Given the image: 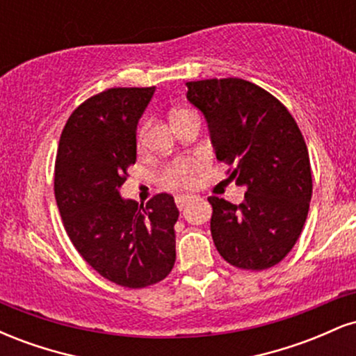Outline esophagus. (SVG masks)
Here are the masks:
<instances>
[{"label": "esophagus", "mask_w": 356, "mask_h": 356, "mask_svg": "<svg viewBox=\"0 0 356 356\" xmlns=\"http://www.w3.org/2000/svg\"><path fill=\"white\" fill-rule=\"evenodd\" d=\"M174 201H175V206H177L179 209H182V207L186 206V204L191 201V195H184V194H181V195H175Z\"/></svg>", "instance_id": "esophagus-1"}]
</instances>
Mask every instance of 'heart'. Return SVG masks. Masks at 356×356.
Returning a JSON list of instances; mask_svg holds the SVG:
<instances>
[{
	"mask_svg": "<svg viewBox=\"0 0 356 356\" xmlns=\"http://www.w3.org/2000/svg\"><path fill=\"white\" fill-rule=\"evenodd\" d=\"M189 112V110H177L172 117L181 115V113ZM201 164L192 159H179V161L169 162L159 174V184L165 189L179 191V189H191L194 187L195 179H197Z\"/></svg>",
	"mask_w": 356,
	"mask_h": 356,
	"instance_id": "obj_1",
	"label": "heart"
}]
</instances>
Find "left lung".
<instances>
[{"mask_svg":"<svg viewBox=\"0 0 356 356\" xmlns=\"http://www.w3.org/2000/svg\"><path fill=\"white\" fill-rule=\"evenodd\" d=\"M187 100L206 117L218 161L246 186L239 206L207 197L219 254L248 271L275 266L296 244L312 201V165L300 127L276 97L234 76L187 81Z\"/></svg>","mask_w":356,"mask_h":356,"instance_id":"1","label":"left lung"}]
</instances>
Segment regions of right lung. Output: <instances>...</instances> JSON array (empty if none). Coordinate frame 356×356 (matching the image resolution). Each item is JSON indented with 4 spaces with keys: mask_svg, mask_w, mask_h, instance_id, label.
<instances>
[{
    "mask_svg": "<svg viewBox=\"0 0 356 356\" xmlns=\"http://www.w3.org/2000/svg\"><path fill=\"white\" fill-rule=\"evenodd\" d=\"M154 90L108 88L80 104L55 161V199L72 244L100 276L134 289L162 281L175 263L172 195L138 207L118 194L137 161V124Z\"/></svg>",
    "mask_w": 356,
    "mask_h": 356,
    "instance_id": "1",
    "label": "right lung"
}]
</instances>
